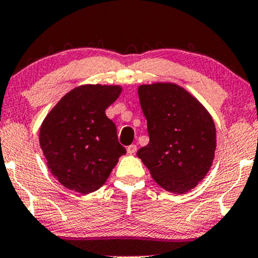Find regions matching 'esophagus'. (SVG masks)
I'll return each instance as SVG.
<instances>
[{
  "instance_id": "obj_1",
  "label": "esophagus",
  "mask_w": 258,
  "mask_h": 258,
  "mask_svg": "<svg viewBox=\"0 0 258 258\" xmlns=\"http://www.w3.org/2000/svg\"><path fill=\"white\" fill-rule=\"evenodd\" d=\"M137 150H138L137 145H130V146H128V148H126V151H128V154H130V155L135 154V152H137Z\"/></svg>"
}]
</instances>
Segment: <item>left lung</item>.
<instances>
[{
    "label": "left lung",
    "mask_w": 258,
    "mask_h": 258,
    "mask_svg": "<svg viewBox=\"0 0 258 258\" xmlns=\"http://www.w3.org/2000/svg\"><path fill=\"white\" fill-rule=\"evenodd\" d=\"M150 141L137 155L160 187L173 195L193 189L209 172L217 130L207 108L172 82L140 85Z\"/></svg>",
    "instance_id": "obj_1"
}]
</instances>
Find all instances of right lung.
<instances>
[{"mask_svg": "<svg viewBox=\"0 0 258 258\" xmlns=\"http://www.w3.org/2000/svg\"><path fill=\"white\" fill-rule=\"evenodd\" d=\"M118 85H82L55 104L43 120L40 148L52 176L69 189L88 195L108 179L125 149L106 109L117 101Z\"/></svg>", "mask_w": 258, "mask_h": 258, "instance_id": "add662e5", "label": "right lung"}]
</instances>
